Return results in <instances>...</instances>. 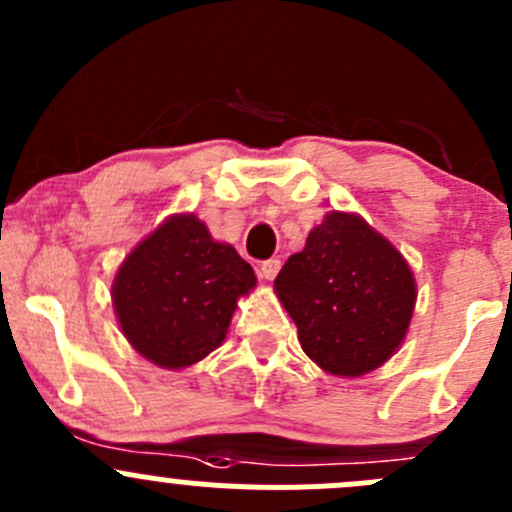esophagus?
<instances>
[{
  "label": "esophagus",
  "instance_id": "obj_1",
  "mask_svg": "<svg viewBox=\"0 0 512 512\" xmlns=\"http://www.w3.org/2000/svg\"><path fill=\"white\" fill-rule=\"evenodd\" d=\"M280 260H275V257H270V260H265L260 265V275L265 277V280H275L277 272H280Z\"/></svg>",
  "mask_w": 512,
  "mask_h": 512
}]
</instances>
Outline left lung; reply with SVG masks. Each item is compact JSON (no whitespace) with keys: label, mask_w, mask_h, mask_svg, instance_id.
Listing matches in <instances>:
<instances>
[{"label":"left lung","mask_w":512,"mask_h":512,"mask_svg":"<svg viewBox=\"0 0 512 512\" xmlns=\"http://www.w3.org/2000/svg\"><path fill=\"white\" fill-rule=\"evenodd\" d=\"M309 359L337 376H361L404 342L416 285L389 240L349 213H329L275 280Z\"/></svg>","instance_id":"left-lung-1"}]
</instances>
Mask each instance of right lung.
Instances as JSON below:
<instances>
[{"instance_id": "add662e5", "label": "right lung", "mask_w": 512, "mask_h": 512, "mask_svg": "<svg viewBox=\"0 0 512 512\" xmlns=\"http://www.w3.org/2000/svg\"><path fill=\"white\" fill-rule=\"evenodd\" d=\"M255 272L195 215H175L148 235L113 280V307L138 354L183 369L223 344L237 297Z\"/></svg>"}]
</instances>
